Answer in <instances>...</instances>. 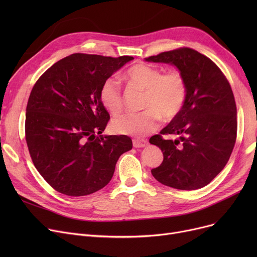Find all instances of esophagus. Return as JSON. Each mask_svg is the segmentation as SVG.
Here are the masks:
<instances>
[{
	"label": "esophagus",
	"instance_id": "34e87169",
	"mask_svg": "<svg viewBox=\"0 0 257 257\" xmlns=\"http://www.w3.org/2000/svg\"><path fill=\"white\" fill-rule=\"evenodd\" d=\"M146 146H148V142L145 141V140H138V139L133 140V147L134 148H144Z\"/></svg>",
	"mask_w": 257,
	"mask_h": 257
}]
</instances>
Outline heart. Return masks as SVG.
<instances>
[{"instance_id": "obj_1", "label": "heart", "mask_w": 257, "mask_h": 257, "mask_svg": "<svg viewBox=\"0 0 257 257\" xmlns=\"http://www.w3.org/2000/svg\"><path fill=\"white\" fill-rule=\"evenodd\" d=\"M128 82L146 90L142 112H126L114 116L111 129L118 134L145 137L156 131L160 116L170 120L176 116L185 103L187 86L183 75L177 70L163 74L158 67L139 63L126 72ZM100 97L103 105L112 113H117L123 106L120 81L116 76L107 78L102 84Z\"/></svg>"}]
</instances>
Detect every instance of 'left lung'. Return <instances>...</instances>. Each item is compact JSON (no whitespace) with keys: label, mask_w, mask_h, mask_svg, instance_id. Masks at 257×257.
<instances>
[{"label":"left lung","mask_w":257,"mask_h":257,"mask_svg":"<svg viewBox=\"0 0 257 257\" xmlns=\"http://www.w3.org/2000/svg\"><path fill=\"white\" fill-rule=\"evenodd\" d=\"M146 61L176 66L187 86L181 111L150 139L164 153L163 164L151 173L167 186L198 190L224 169L233 150L237 123L230 84L214 62L193 49L164 52ZM163 134L179 139L165 140Z\"/></svg>","instance_id":"left-lung-1"}]
</instances>
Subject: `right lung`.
Wrapping results in <instances>:
<instances>
[{
	"instance_id": "1",
	"label": "right lung",
	"mask_w": 257,
	"mask_h": 257,
	"mask_svg": "<svg viewBox=\"0 0 257 257\" xmlns=\"http://www.w3.org/2000/svg\"><path fill=\"white\" fill-rule=\"evenodd\" d=\"M132 59L72 54L33 86L26 142L36 170L54 190L72 197L101 190L119 156L132 149L127 136H102L110 116L100 97L104 81Z\"/></svg>"
}]
</instances>
